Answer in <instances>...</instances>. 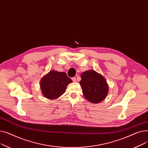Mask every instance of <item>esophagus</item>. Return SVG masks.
<instances>
[{"instance_id": "esophagus-1", "label": "esophagus", "mask_w": 148, "mask_h": 148, "mask_svg": "<svg viewBox=\"0 0 148 148\" xmlns=\"http://www.w3.org/2000/svg\"><path fill=\"white\" fill-rule=\"evenodd\" d=\"M71 79L73 81V82H76V78H75V77H73Z\"/></svg>"}]
</instances>
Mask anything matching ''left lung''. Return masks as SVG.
Segmentation results:
<instances>
[{"label":"left lung","instance_id":"1","mask_svg":"<svg viewBox=\"0 0 148 148\" xmlns=\"http://www.w3.org/2000/svg\"><path fill=\"white\" fill-rule=\"evenodd\" d=\"M80 84L84 98L88 101L98 104L106 98L108 85L104 77L94 70H88L81 74Z\"/></svg>","mask_w":148,"mask_h":148}]
</instances>
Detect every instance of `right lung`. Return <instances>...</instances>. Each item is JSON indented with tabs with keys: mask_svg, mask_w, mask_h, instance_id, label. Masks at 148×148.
I'll list each match as a JSON object with an SVG mask.
<instances>
[{
	"mask_svg": "<svg viewBox=\"0 0 148 148\" xmlns=\"http://www.w3.org/2000/svg\"><path fill=\"white\" fill-rule=\"evenodd\" d=\"M65 72L51 70L44 75L40 81L42 95L47 99H57L66 91L68 84L72 83Z\"/></svg>",
	"mask_w": 148,
	"mask_h": 148,
	"instance_id": "obj_1",
	"label": "right lung"
}]
</instances>
